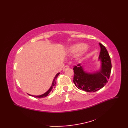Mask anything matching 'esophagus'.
Instances as JSON below:
<instances>
[{
  "label": "esophagus",
  "mask_w": 128,
  "mask_h": 128,
  "mask_svg": "<svg viewBox=\"0 0 128 128\" xmlns=\"http://www.w3.org/2000/svg\"><path fill=\"white\" fill-rule=\"evenodd\" d=\"M69 66H65L63 68V69H62V70H66V69H69Z\"/></svg>",
  "instance_id": "obj_1"
}]
</instances>
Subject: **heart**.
<instances>
[{
  "label": "heart",
  "mask_w": 128,
  "mask_h": 128,
  "mask_svg": "<svg viewBox=\"0 0 128 128\" xmlns=\"http://www.w3.org/2000/svg\"><path fill=\"white\" fill-rule=\"evenodd\" d=\"M88 50V48L83 43H77L72 46L69 48V52L72 55H76L79 53V55H82Z\"/></svg>",
  "instance_id": "1"
}]
</instances>
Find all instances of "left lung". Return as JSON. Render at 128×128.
Returning a JSON list of instances; mask_svg holds the SVG:
<instances>
[{
    "instance_id": "8db88e82",
    "label": "left lung",
    "mask_w": 128,
    "mask_h": 128,
    "mask_svg": "<svg viewBox=\"0 0 128 128\" xmlns=\"http://www.w3.org/2000/svg\"><path fill=\"white\" fill-rule=\"evenodd\" d=\"M100 52L99 59L101 68L99 71L94 73H88L84 71L80 64L74 66V76L73 81L78 88L86 92H96L106 85L110 78L112 64L107 49L101 43H99Z\"/></svg>"
}]
</instances>
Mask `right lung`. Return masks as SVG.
Wrapping results in <instances>:
<instances>
[{"label": "right lung", "instance_id": "obj_1", "mask_svg": "<svg viewBox=\"0 0 128 128\" xmlns=\"http://www.w3.org/2000/svg\"><path fill=\"white\" fill-rule=\"evenodd\" d=\"M59 74H60V73L59 72V73H58V74H57L56 75V76L54 77V80H53V82H52V86H51V87H50V89H49V90H48V91L46 92V93H44V94H43L40 95V96H32V95H31V94H28L30 95V96H34V97H38V98H43V97H46V96H47L49 94H50L51 91H53V88H55L56 83V78L57 77H58V76L59 75Z\"/></svg>", "mask_w": 128, "mask_h": 128}]
</instances>
